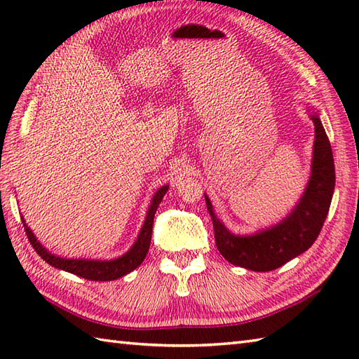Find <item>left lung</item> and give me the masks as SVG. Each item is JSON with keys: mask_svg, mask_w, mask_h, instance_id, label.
I'll list each match as a JSON object with an SVG mask.
<instances>
[{"mask_svg": "<svg viewBox=\"0 0 359 359\" xmlns=\"http://www.w3.org/2000/svg\"><path fill=\"white\" fill-rule=\"evenodd\" d=\"M315 125L311 175L306 191L290 215L271 228L251 236H236L226 230L205 202L215 226L216 247L228 262L253 271H271L307 251L321 233L334 189V163L329 137L321 120L310 116Z\"/></svg>", "mask_w": 359, "mask_h": 359, "instance_id": "obj_1", "label": "left lung"}]
</instances>
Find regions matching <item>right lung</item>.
Instances as JSON below:
<instances>
[{"instance_id": "add662e5", "label": "right lung", "mask_w": 359, "mask_h": 359, "mask_svg": "<svg viewBox=\"0 0 359 359\" xmlns=\"http://www.w3.org/2000/svg\"><path fill=\"white\" fill-rule=\"evenodd\" d=\"M166 191H168V185L160 188L154 194V197H152L147 219H144L139 238H137V241L134 242L131 250L126 251L123 256L112 259V261H94V259L93 261H89V259L58 257L55 255L49 253V251L36 241L34 233L30 231V228L26 225L25 219H21V222L25 225L26 236L30 242V245L34 247L36 255H40L43 261H46L49 265L55 266V269H60V270L69 271L72 274H77V276L89 279V280H114L125 276V274H128L129 271L135 270L137 266L143 262V259L147 257V253L151 245V233H152V222H154V215L158 208V203L162 202Z\"/></svg>"}]
</instances>
